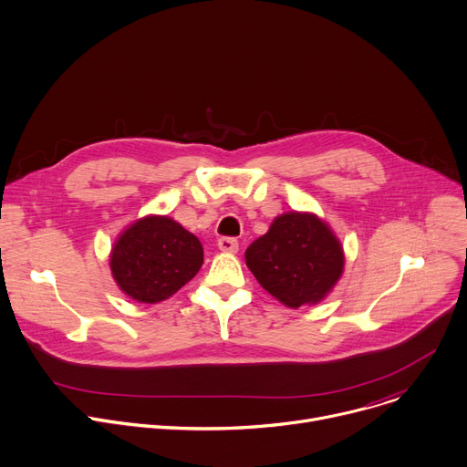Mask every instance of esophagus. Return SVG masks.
Returning <instances> with one entry per match:
<instances>
[{"instance_id": "34e87169", "label": "esophagus", "mask_w": 467, "mask_h": 467, "mask_svg": "<svg viewBox=\"0 0 467 467\" xmlns=\"http://www.w3.org/2000/svg\"><path fill=\"white\" fill-rule=\"evenodd\" d=\"M217 244H219V248H221L223 252L234 254V252L239 250V243H237V239H234V237H221Z\"/></svg>"}]
</instances>
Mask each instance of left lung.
<instances>
[{
  "instance_id": "8db88e82",
  "label": "left lung",
  "mask_w": 467,
  "mask_h": 467,
  "mask_svg": "<svg viewBox=\"0 0 467 467\" xmlns=\"http://www.w3.org/2000/svg\"><path fill=\"white\" fill-rule=\"evenodd\" d=\"M255 280L289 307L321 302L337 284L345 255L328 228L314 213H284L265 235L244 252Z\"/></svg>"
}]
</instances>
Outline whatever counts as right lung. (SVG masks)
<instances>
[{"mask_svg": "<svg viewBox=\"0 0 467 467\" xmlns=\"http://www.w3.org/2000/svg\"><path fill=\"white\" fill-rule=\"evenodd\" d=\"M109 264L115 282L128 296L155 304L194 278L203 264V248L176 221L150 215L120 234Z\"/></svg>", "mask_w": 467, "mask_h": 467, "instance_id": "right-lung-1", "label": "right lung"}]
</instances>
